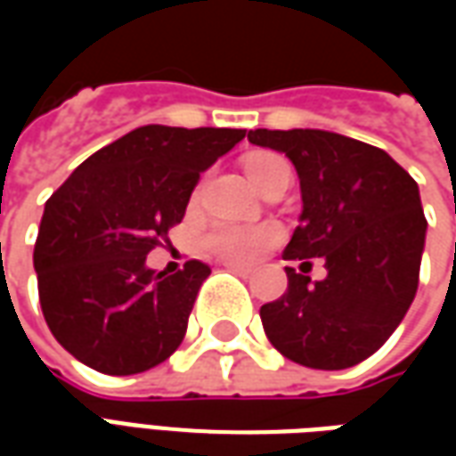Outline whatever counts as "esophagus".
<instances>
[{
	"label": "esophagus",
	"instance_id": "1",
	"mask_svg": "<svg viewBox=\"0 0 456 456\" xmlns=\"http://www.w3.org/2000/svg\"><path fill=\"white\" fill-rule=\"evenodd\" d=\"M224 266L229 268V271H234V273H239V276H251V268L248 266H241V264H234V261H227V264H224Z\"/></svg>",
	"mask_w": 456,
	"mask_h": 456
}]
</instances>
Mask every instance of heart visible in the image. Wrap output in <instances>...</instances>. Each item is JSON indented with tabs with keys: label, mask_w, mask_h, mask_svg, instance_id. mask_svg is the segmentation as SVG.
<instances>
[{
	"label": "heart",
	"mask_w": 456,
	"mask_h": 456,
	"mask_svg": "<svg viewBox=\"0 0 456 456\" xmlns=\"http://www.w3.org/2000/svg\"><path fill=\"white\" fill-rule=\"evenodd\" d=\"M278 156L273 153H254L248 156L244 168H247L251 183H256L261 178V173L278 163ZM276 239V229L271 227H239V224H219L209 232L208 247L212 251H217L222 258H229V261H241V264H248L256 256H261V251Z\"/></svg>",
	"instance_id": "1"
}]
</instances>
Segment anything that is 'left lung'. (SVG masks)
Listing matches in <instances>:
<instances>
[{
	"mask_svg": "<svg viewBox=\"0 0 456 456\" xmlns=\"http://www.w3.org/2000/svg\"><path fill=\"white\" fill-rule=\"evenodd\" d=\"M248 141L286 153L300 178L283 258L327 268L310 281L286 266L288 290L261 307L268 342L300 366L349 369L393 335L418 290L428 232L418 183L386 151L335 131L256 129Z\"/></svg>",
	"mask_w": 456,
	"mask_h": 456,
	"instance_id": "left-lung-1",
	"label": "left lung"
}]
</instances>
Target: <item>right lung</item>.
<instances>
[{"label":"right lung","instance_id":"1","mask_svg":"<svg viewBox=\"0 0 456 456\" xmlns=\"http://www.w3.org/2000/svg\"><path fill=\"white\" fill-rule=\"evenodd\" d=\"M247 129L149 124L104 146L45 202L34 248L41 310L77 362L110 376L149 371L175 352L209 266L168 276L146 256L178 224L200 173Z\"/></svg>","mask_w":456,"mask_h":456}]
</instances>
